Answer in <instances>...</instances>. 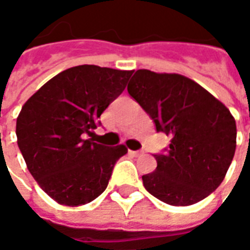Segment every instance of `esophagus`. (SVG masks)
<instances>
[{
	"label": "esophagus",
	"mask_w": 250,
	"mask_h": 250,
	"mask_svg": "<svg viewBox=\"0 0 250 250\" xmlns=\"http://www.w3.org/2000/svg\"><path fill=\"white\" fill-rule=\"evenodd\" d=\"M131 155H134V157H139V155H142L143 152L142 151H130Z\"/></svg>",
	"instance_id": "obj_1"
}]
</instances>
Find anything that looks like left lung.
<instances>
[{
	"label": "left lung",
	"mask_w": 250,
	"mask_h": 250,
	"mask_svg": "<svg viewBox=\"0 0 250 250\" xmlns=\"http://www.w3.org/2000/svg\"><path fill=\"white\" fill-rule=\"evenodd\" d=\"M127 91L157 131L171 138L167 151L155 154L157 168L143 175V186L173 206L206 198L224 181L236 151V120L205 88L178 73L138 69Z\"/></svg>",
	"instance_id": "8db88e82"
}]
</instances>
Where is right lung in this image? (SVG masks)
I'll list each match as a JSON object with an SVG mask.
<instances>
[{
    "label": "right lung",
    "mask_w": 250,
    "mask_h": 250,
    "mask_svg": "<svg viewBox=\"0 0 250 250\" xmlns=\"http://www.w3.org/2000/svg\"><path fill=\"white\" fill-rule=\"evenodd\" d=\"M132 71L77 65L33 93L17 118L16 134L26 167L57 204L79 206L103 193L125 145H99L92 136L104 109L125 91Z\"/></svg>",
    "instance_id": "1"
}]
</instances>
